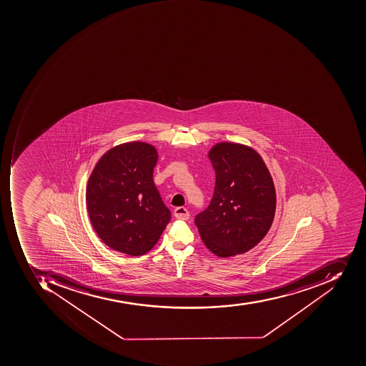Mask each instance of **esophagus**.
Wrapping results in <instances>:
<instances>
[{"label":"esophagus","mask_w":366,"mask_h":366,"mask_svg":"<svg viewBox=\"0 0 366 366\" xmlns=\"http://www.w3.org/2000/svg\"><path fill=\"white\" fill-rule=\"evenodd\" d=\"M174 214L177 219H189V212L184 207H177L176 209L174 210Z\"/></svg>","instance_id":"obj_1"}]
</instances>
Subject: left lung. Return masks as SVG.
Here are the masks:
<instances>
[{
  "label": "left lung",
  "instance_id": "left-lung-1",
  "mask_svg": "<svg viewBox=\"0 0 366 366\" xmlns=\"http://www.w3.org/2000/svg\"><path fill=\"white\" fill-rule=\"evenodd\" d=\"M216 172L214 196L194 224L212 254L227 258L257 246L272 226L276 192L269 170L254 148L222 142L208 152Z\"/></svg>",
  "mask_w": 366,
  "mask_h": 366
}]
</instances>
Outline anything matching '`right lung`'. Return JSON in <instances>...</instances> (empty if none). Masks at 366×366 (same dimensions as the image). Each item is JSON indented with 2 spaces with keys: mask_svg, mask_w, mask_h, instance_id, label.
<instances>
[{
  "mask_svg": "<svg viewBox=\"0 0 366 366\" xmlns=\"http://www.w3.org/2000/svg\"><path fill=\"white\" fill-rule=\"evenodd\" d=\"M156 147L130 142L101 157L86 186L92 227L108 247L142 256L154 248L170 220V212L154 186Z\"/></svg>",
  "mask_w": 366,
  "mask_h": 366,
  "instance_id": "obj_1",
  "label": "right lung"
}]
</instances>
